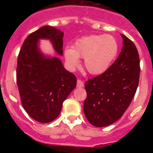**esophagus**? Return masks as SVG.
<instances>
[{
	"instance_id": "esophagus-1",
	"label": "esophagus",
	"mask_w": 153,
	"mask_h": 153,
	"mask_svg": "<svg viewBox=\"0 0 153 153\" xmlns=\"http://www.w3.org/2000/svg\"><path fill=\"white\" fill-rule=\"evenodd\" d=\"M83 82L82 80H80V79H77V87H83Z\"/></svg>"
}]
</instances>
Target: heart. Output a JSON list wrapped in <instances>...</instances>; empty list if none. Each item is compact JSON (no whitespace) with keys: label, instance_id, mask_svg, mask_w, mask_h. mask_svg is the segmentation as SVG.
Returning <instances> with one entry per match:
<instances>
[{"label":"heart","instance_id":"1","mask_svg":"<svg viewBox=\"0 0 153 153\" xmlns=\"http://www.w3.org/2000/svg\"><path fill=\"white\" fill-rule=\"evenodd\" d=\"M118 53V44L112 35H90L74 43L72 48L64 50L68 69L74 71L79 67V59L84 58V67L90 74L99 75L109 67Z\"/></svg>","mask_w":153,"mask_h":153}]
</instances>
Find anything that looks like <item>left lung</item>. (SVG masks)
<instances>
[{
	"instance_id": "left-lung-1",
	"label": "left lung",
	"mask_w": 153,
	"mask_h": 153,
	"mask_svg": "<svg viewBox=\"0 0 153 153\" xmlns=\"http://www.w3.org/2000/svg\"><path fill=\"white\" fill-rule=\"evenodd\" d=\"M121 36L123 46L116 61L103 74L85 83L87 97L83 111L86 118L94 126H107L121 118L139 85L138 51L127 36Z\"/></svg>"
}]
</instances>
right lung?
I'll list each match as a JSON object with an SVG mask.
<instances>
[{"mask_svg": "<svg viewBox=\"0 0 153 153\" xmlns=\"http://www.w3.org/2000/svg\"><path fill=\"white\" fill-rule=\"evenodd\" d=\"M63 33L44 26L25 39L17 59V83L24 109L31 118L47 123L57 118L63 101L76 86L75 75L63 67L56 56L44 55L39 40H49L63 55Z\"/></svg>", "mask_w": 153, "mask_h": 153, "instance_id": "obj_1", "label": "right lung"}]
</instances>
